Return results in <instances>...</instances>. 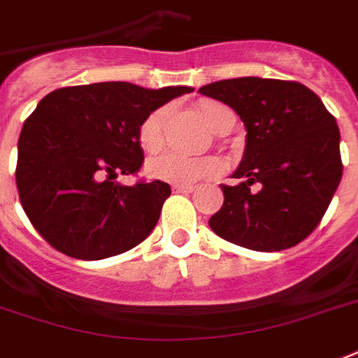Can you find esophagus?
<instances>
[{"label": "esophagus", "mask_w": 358, "mask_h": 358, "mask_svg": "<svg viewBox=\"0 0 358 358\" xmlns=\"http://www.w3.org/2000/svg\"><path fill=\"white\" fill-rule=\"evenodd\" d=\"M171 189L176 190V192H192L194 187H192V185H173Z\"/></svg>", "instance_id": "1"}]
</instances>
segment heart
Returning <instances> with one entry per match:
<instances>
[{"mask_svg":"<svg viewBox=\"0 0 358 358\" xmlns=\"http://www.w3.org/2000/svg\"><path fill=\"white\" fill-rule=\"evenodd\" d=\"M196 112L211 131L229 133L233 129L234 114L227 104L204 99L196 104ZM166 118H168V110L156 108L141 122L137 129V141L145 152H156L162 148ZM221 169H223V162L215 156H185L179 152H164L148 160L147 164L148 176L177 185H194L217 176Z\"/></svg>","mask_w":358,"mask_h":358,"instance_id":"b5f03b06","label":"heart"}]
</instances>
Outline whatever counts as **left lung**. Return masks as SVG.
Masks as SVG:
<instances>
[{"label": "left lung", "instance_id": "1", "mask_svg": "<svg viewBox=\"0 0 358 358\" xmlns=\"http://www.w3.org/2000/svg\"><path fill=\"white\" fill-rule=\"evenodd\" d=\"M200 93L229 104L246 127V148L221 185L225 202L210 217L221 238L255 252H280L317 229L341 181L340 129L303 83L233 78Z\"/></svg>", "mask_w": 358, "mask_h": 358}]
</instances>
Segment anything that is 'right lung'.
Masks as SVG:
<instances>
[{"label": "right lung", "mask_w": 358, "mask_h": 358, "mask_svg": "<svg viewBox=\"0 0 358 358\" xmlns=\"http://www.w3.org/2000/svg\"><path fill=\"white\" fill-rule=\"evenodd\" d=\"M194 91L103 82L51 91L18 137L17 187L36 231L62 254L95 262L131 250L158 223L168 182L114 181L139 171L147 114Z\"/></svg>", "instance_id": "add662e5"}]
</instances>
